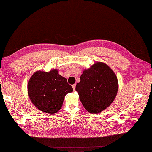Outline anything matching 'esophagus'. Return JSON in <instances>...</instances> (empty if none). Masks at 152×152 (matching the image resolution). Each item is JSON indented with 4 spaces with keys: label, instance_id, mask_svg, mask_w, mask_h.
Masks as SVG:
<instances>
[{
    "label": "esophagus",
    "instance_id": "esophagus-1",
    "mask_svg": "<svg viewBox=\"0 0 152 152\" xmlns=\"http://www.w3.org/2000/svg\"><path fill=\"white\" fill-rule=\"evenodd\" d=\"M72 87H73V91H75V88H76V84H73V86H72Z\"/></svg>",
    "mask_w": 152,
    "mask_h": 152
}]
</instances>
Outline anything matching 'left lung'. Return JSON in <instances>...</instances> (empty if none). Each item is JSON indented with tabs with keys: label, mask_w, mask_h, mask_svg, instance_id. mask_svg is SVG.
Returning a JSON list of instances; mask_svg holds the SVG:
<instances>
[{
	"label": "left lung",
	"mask_w": 152,
	"mask_h": 152,
	"mask_svg": "<svg viewBox=\"0 0 152 152\" xmlns=\"http://www.w3.org/2000/svg\"><path fill=\"white\" fill-rule=\"evenodd\" d=\"M80 79L76 91L83 107L89 113H100L115 100L118 90V79L106 63H94L84 69Z\"/></svg>",
	"instance_id": "1"
}]
</instances>
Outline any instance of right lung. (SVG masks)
Instances as JSON below:
<instances>
[{"mask_svg":"<svg viewBox=\"0 0 152 152\" xmlns=\"http://www.w3.org/2000/svg\"><path fill=\"white\" fill-rule=\"evenodd\" d=\"M72 92V87L57 69L49 72L36 71L28 84V94L32 103L38 110L49 114L59 111L65 95Z\"/></svg>","mask_w":152,"mask_h":152,"instance_id":"obj_1","label":"right lung"}]
</instances>
